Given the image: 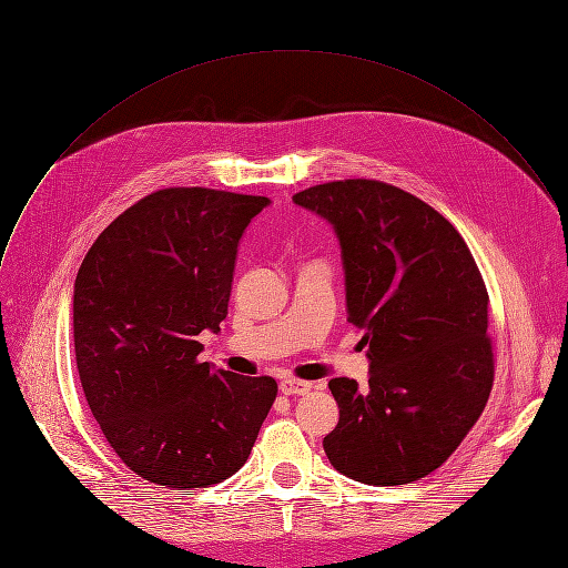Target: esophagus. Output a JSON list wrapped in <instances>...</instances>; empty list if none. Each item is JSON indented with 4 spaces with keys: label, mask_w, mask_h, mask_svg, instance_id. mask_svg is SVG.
I'll return each mask as SVG.
<instances>
[{
    "label": "esophagus",
    "mask_w": 568,
    "mask_h": 568,
    "mask_svg": "<svg viewBox=\"0 0 568 568\" xmlns=\"http://www.w3.org/2000/svg\"><path fill=\"white\" fill-rule=\"evenodd\" d=\"M311 388H313V384L311 382H304V379H283L281 382V393L283 395H306V393H311Z\"/></svg>",
    "instance_id": "obj_1"
}]
</instances>
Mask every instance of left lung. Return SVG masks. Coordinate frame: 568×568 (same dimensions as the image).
<instances>
[{"mask_svg": "<svg viewBox=\"0 0 568 568\" xmlns=\"http://www.w3.org/2000/svg\"><path fill=\"white\" fill-rule=\"evenodd\" d=\"M333 223L343 246L349 322L365 328L367 388L337 376L339 420L324 438L335 470L376 486L440 468L494 388L488 292L477 262L440 212L367 178L294 194Z\"/></svg>", "mask_w": 568, "mask_h": 568, "instance_id": "1", "label": "left lung"}]
</instances>
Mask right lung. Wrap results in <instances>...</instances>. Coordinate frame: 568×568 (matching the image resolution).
<instances>
[{
    "label": "right lung",
    "mask_w": 568,
    "mask_h": 568,
    "mask_svg": "<svg viewBox=\"0 0 568 568\" xmlns=\"http://www.w3.org/2000/svg\"><path fill=\"white\" fill-rule=\"evenodd\" d=\"M270 205L166 186L113 219L74 278V358L93 418L139 477L194 490L235 475L276 399L272 376L199 361L229 315L237 244Z\"/></svg>",
    "instance_id": "right-lung-1"
}]
</instances>
